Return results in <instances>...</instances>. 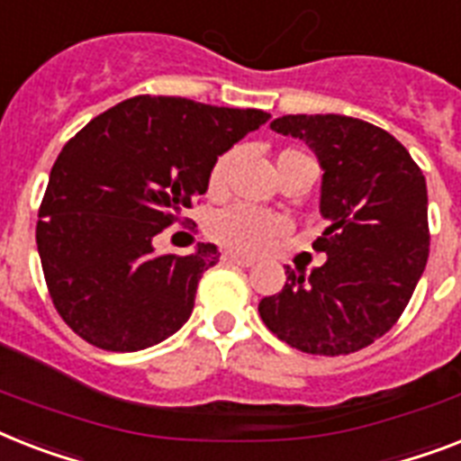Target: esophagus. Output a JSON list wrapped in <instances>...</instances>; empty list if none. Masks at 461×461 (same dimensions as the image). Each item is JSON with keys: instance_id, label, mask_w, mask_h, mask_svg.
<instances>
[{"instance_id": "esophagus-1", "label": "esophagus", "mask_w": 461, "mask_h": 461, "mask_svg": "<svg viewBox=\"0 0 461 461\" xmlns=\"http://www.w3.org/2000/svg\"><path fill=\"white\" fill-rule=\"evenodd\" d=\"M224 260H227V263L239 265V267H250V265L256 263V258L241 256V253H224Z\"/></svg>"}]
</instances>
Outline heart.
Here are the masks:
<instances>
[{"label": "heart", "instance_id": "b5f03b06", "mask_svg": "<svg viewBox=\"0 0 461 461\" xmlns=\"http://www.w3.org/2000/svg\"><path fill=\"white\" fill-rule=\"evenodd\" d=\"M298 156H303V153L284 151L276 160L279 175L286 167V163L298 158ZM234 158H237V151H227L212 163L211 172H208V194L211 196L224 194ZM208 234L231 250L260 253V250L269 249L276 239L289 234V222L275 212L258 211V208H249V205H231V208H224V211L212 215L211 222H208Z\"/></svg>", "mask_w": 461, "mask_h": 461}]
</instances>
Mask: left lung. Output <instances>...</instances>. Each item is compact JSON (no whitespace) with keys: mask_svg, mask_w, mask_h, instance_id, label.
<instances>
[{"mask_svg":"<svg viewBox=\"0 0 461 461\" xmlns=\"http://www.w3.org/2000/svg\"><path fill=\"white\" fill-rule=\"evenodd\" d=\"M272 130L317 153L321 215L312 243L327 263L265 295V327L310 355H350L400 320L429 260V198L421 167L386 130L348 115H282Z\"/></svg>","mask_w":461,"mask_h":461,"instance_id":"left-lung-1","label":"left lung"}]
</instances>
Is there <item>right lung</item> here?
<instances>
[{
  "label": "right lung",
  "instance_id": "1",
  "mask_svg": "<svg viewBox=\"0 0 461 461\" xmlns=\"http://www.w3.org/2000/svg\"><path fill=\"white\" fill-rule=\"evenodd\" d=\"M269 121L258 108L182 96H132L63 146L37 220V250L56 312L111 353H134L177 331L218 246L158 256L153 239L208 189L227 149Z\"/></svg>",
  "mask_w": 461,
  "mask_h": 461
}]
</instances>
